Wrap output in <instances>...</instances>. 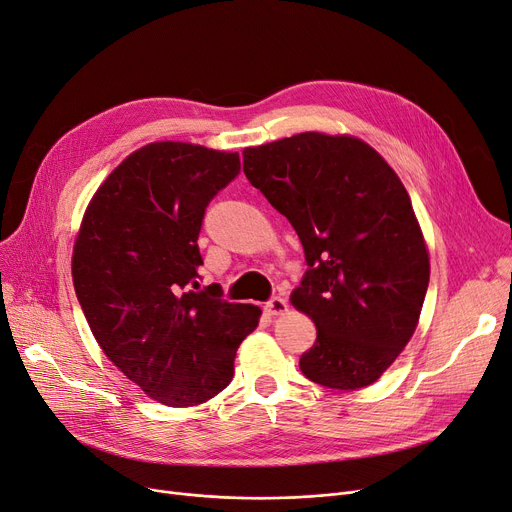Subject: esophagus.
<instances>
[{
	"label": "esophagus",
	"mask_w": 512,
	"mask_h": 512,
	"mask_svg": "<svg viewBox=\"0 0 512 512\" xmlns=\"http://www.w3.org/2000/svg\"><path fill=\"white\" fill-rule=\"evenodd\" d=\"M264 312H266V314H271V316H279V314H285V312H287V302H285L283 298L275 296V298H271L269 302L264 304Z\"/></svg>",
	"instance_id": "34e87169"
}]
</instances>
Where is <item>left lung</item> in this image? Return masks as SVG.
Wrapping results in <instances>:
<instances>
[{
  "mask_svg": "<svg viewBox=\"0 0 512 512\" xmlns=\"http://www.w3.org/2000/svg\"><path fill=\"white\" fill-rule=\"evenodd\" d=\"M243 173L302 241L308 271L289 300L316 325L302 373L342 392L375 383L415 333L429 285L396 170L358 137L306 131L243 150Z\"/></svg>",
  "mask_w": 512,
  "mask_h": 512,
  "instance_id": "left-lung-1",
  "label": "left lung"
}]
</instances>
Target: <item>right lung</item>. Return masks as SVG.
<instances>
[{"instance_id": "right-lung-1", "label": "right lung", "mask_w": 512, "mask_h": 512, "mask_svg": "<svg viewBox=\"0 0 512 512\" xmlns=\"http://www.w3.org/2000/svg\"><path fill=\"white\" fill-rule=\"evenodd\" d=\"M237 152L154 141L97 187L72 248V283L97 344L160 404L198 406L233 379L254 304L198 289L208 202L239 173Z\"/></svg>"}]
</instances>
